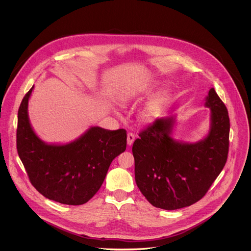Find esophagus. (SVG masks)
<instances>
[{"instance_id":"esophagus-1","label":"esophagus","mask_w":251,"mask_h":251,"mask_svg":"<svg viewBox=\"0 0 251 251\" xmlns=\"http://www.w3.org/2000/svg\"><path fill=\"white\" fill-rule=\"evenodd\" d=\"M134 140H135L134 134L131 133V132H128V133H127V145H128V146H131V145L133 144V142H134Z\"/></svg>"}]
</instances>
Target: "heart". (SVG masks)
I'll use <instances>...</instances> for the list:
<instances>
[{"instance_id": "obj_1", "label": "heart", "mask_w": 251, "mask_h": 251, "mask_svg": "<svg viewBox=\"0 0 251 251\" xmlns=\"http://www.w3.org/2000/svg\"><path fill=\"white\" fill-rule=\"evenodd\" d=\"M149 86H146L144 88V91H149ZM132 97V94L130 95ZM166 101V96L164 94H158L156 97H154L147 105L144 108L143 111L141 112V117L144 120L148 121L154 117L163 106V104Z\"/></svg>"}]
</instances>
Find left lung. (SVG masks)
<instances>
[{
	"mask_svg": "<svg viewBox=\"0 0 251 251\" xmlns=\"http://www.w3.org/2000/svg\"><path fill=\"white\" fill-rule=\"evenodd\" d=\"M205 105L211 108L209 135L201 142L179 143L170 137L174 117L157 119L139 132L132 146L135 181L146 199L167 211L201 200L228 157L230 120L214 88Z\"/></svg>",
	"mask_w": 251,
	"mask_h": 251,
	"instance_id": "1",
	"label": "left lung"
}]
</instances>
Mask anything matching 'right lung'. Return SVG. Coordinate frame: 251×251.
I'll return each instance as SVG.
<instances>
[{"label": "right lung", "instance_id": "right-lung-1", "mask_svg": "<svg viewBox=\"0 0 251 251\" xmlns=\"http://www.w3.org/2000/svg\"><path fill=\"white\" fill-rule=\"evenodd\" d=\"M33 88L18 109V155L31 183L40 194L61 204L83 205L100 188L112 160L126 151V131L94 126L68 145L43 143L28 118V100Z\"/></svg>", "mask_w": 251, "mask_h": 251}]
</instances>
